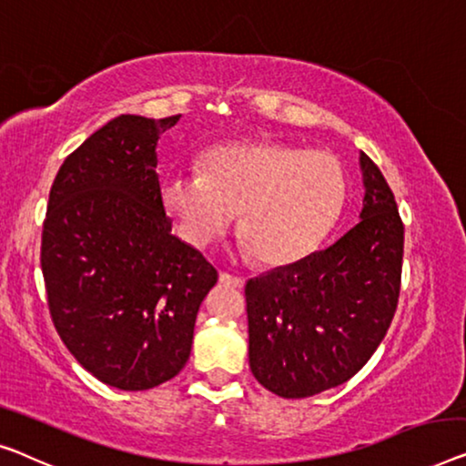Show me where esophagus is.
I'll use <instances>...</instances> for the list:
<instances>
[{
    "label": "esophagus",
    "mask_w": 466,
    "mask_h": 466,
    "mask_svg": "<svg viewBox=\"0 0 466 466\" xmlns=\"http://www.w3.org/2000/svg\"><path fill=\"white\" fill-rule=\"evenodd\" d=\"M219 282L226 284V287H232V289H242V287H245V280H242V278L232 276V274H228V272H219Z\"/></svg>",
    "instance_id": "obj_1"
}]
</instances>
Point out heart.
<instances>
[{
    "label": "heart",
    "instance_id": "1",
    "mask_svg": "<svg viewBox=\"0 0 466 466\" xmlns=\"http://www.w3.org/2000/svg\"><path fill=\"white\" fill-rule=\"evenodd\" d=\"M161 198L188 245H211L240 213L245 251L263 266H289L335 226L345 176L329 152L268 140L230 142L207 150L200 171L167 173Z\"/></svg>",
    "mask_w": 466,
    "mask_h": 466
}]
</instances>
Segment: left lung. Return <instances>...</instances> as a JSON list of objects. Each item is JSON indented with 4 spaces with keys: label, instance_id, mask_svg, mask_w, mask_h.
<instances>
[{
    "label": "left lung",
    "instance_id": "8db88e82",
    "mask_svg": "<svg viewBox=\"0 0 466 466\" xmlns=\"http://www.w3.org/2000/svg\"><path fill=\"white\" fill-rule=\"evenodd\" d=\"M360 221L335 245L251 278L248 366L280 398L343 385L387 335L400 297L404 226L379 167L360 152Z\"/></svg>",
    "mask_w": 466,
    "mask_h": 466
}]
</instances>
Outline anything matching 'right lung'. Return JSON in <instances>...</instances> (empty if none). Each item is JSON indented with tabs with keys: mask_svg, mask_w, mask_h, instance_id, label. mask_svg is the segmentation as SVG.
<instances>
[{
	"mask_svg": "<svg viewBox=\"0 0 466 466\" xmlns=\"http://www.w3.org/2000/svg\"><path fill=\"white\" fill-rule=\"evenodd\" d=\"M179 115L108 121L62 163L41 236L47 305L62 343L96 379L144 391L190 358L218 272L171 234L157 146Z\"/></svg>",
	"mask_w": 466,
	"mask_h": 466,
	"instance_id": "1",
	"label": "right lung"
}]
</instances>
